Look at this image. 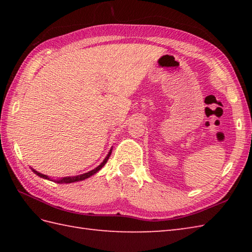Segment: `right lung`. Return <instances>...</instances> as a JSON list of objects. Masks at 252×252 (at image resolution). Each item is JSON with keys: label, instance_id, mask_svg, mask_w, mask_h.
<instances>
[{"label": "right lung", "instance_id": "add662e5", "mask_svg": "<svg viewBox=\"0 0 252 252\" xmlns=\"http://www.w3.org/2000/svg\"><path fill=\"white\" fill-rule=\"evenodd\" d=\"M110 154H111V151L109 152V154H108V155H107V157L104 159V161L101 162V163L98 165L97 168H95L94 170L90 171V172H88V173H84V174H81V175H77V176H68V178H63V179H61V180H57L56 182H57V183H60V184H63V183H73V182L82 181V180H85V179L90 178L91 175L95 174L96 172H97V171H99L101 168L104 167L105 163L107 162V160H108V159H109V157H110ZM32 171H33V172H34L36 175H39L40 178L47 179V180L50 179L49 176H47V175H44V174H42V173H39V172H37V171H35V170H33V169H32Z\"/></svg>", "mask_w": 252, "mask_h": 252}]
</instances>
